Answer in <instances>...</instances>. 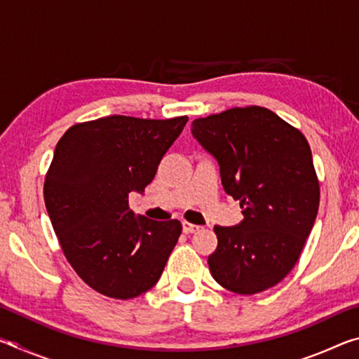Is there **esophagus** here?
<instances>
[{"instance_id": "obj_1", "label": "esophagus", "mask_w": 359, "mask_h": 359, "mask_svg": "<svg viewBox=\"0 0 359 359\" xmlns=\"http://www.w3.org/2000/svg\"><path fill=\"white\" fill-rule=\"evenodd\" d=\"M182 229H184L185 234H193V233H196V231H199V226L198 224H191L188 222H184L182 223Z\"/></svg>"}]
</instances>
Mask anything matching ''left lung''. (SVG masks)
<instances>
[{
  "instance_id": "8db88e82",
  "label": "left lung",
  "mask_w": 359,
  "mask_h": 359,
  "mask_svg": "<svg viewBox=\"0 0 359 359\" xmlns=\"http://www.w3.org/2000/svg\"><path fill=\"white\" fill-rule=\"evenodd\" d=\"M191 135L217 160L224 191L244 214L236 226H215L212 277L238 294L274 287L294 267L317 218L320 187L307 139L259 106L193 120Z\"/></svg>"
}]
</instances>
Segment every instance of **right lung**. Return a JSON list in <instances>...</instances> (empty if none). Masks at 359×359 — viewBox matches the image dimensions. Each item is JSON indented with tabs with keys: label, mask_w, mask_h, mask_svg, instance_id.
<instances>
[{
	"label": "right lung",
	"mask_w": 359,
	"mask_h": 359,
	"mask_svg": "<svg viewBox=\"0 0 359 359\" xmlns=\"http://www.w3.org/2000/svg\"><path fill=\"white\" fill-rule=\"evenodd\" d=\"M187 121L109 115L71 126L58 141L46 209L66 259L98 293L131 299L161 277L182 224L136 215L128 194L144 193Z\"/></svg>",
	"instance_id": "add662e5"
}]
</instances>
